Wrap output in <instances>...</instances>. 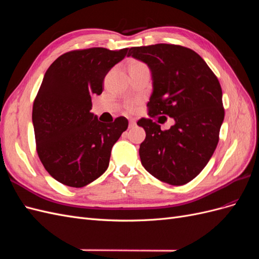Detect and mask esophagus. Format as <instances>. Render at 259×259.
<instances>
[{
	"instance_id": "1",
	"label": "esophagus",
	"mask_w": 259,
	"mask_h": 259,
	"mask_svg": "<svg viewBox=\"0 0 259 259\" xmlns=\"http://www.w3.org/2000/svg\"><path fill=\"white\" fill-rule=\"evenodd\" d=\"M136 125V120L135 119H130V128H132V127H134Z\"/></svg>"
}]
</instances>
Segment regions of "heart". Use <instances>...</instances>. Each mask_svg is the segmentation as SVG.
<instances>
[{
  "instance_id": "b5f03b06",
  "label": "heart",
  "mask_w": 259,
  "mask_h": 259,
  "mask_svg": "<svg viewBox=\"0 0 259 259\" xmlns=\"http://www.w3.org/2000/svg\"><path fill=\"white\" fill-rule=\"evenodd\" d=\"M137 105H138V103L136 100H133V101H130V103L127 104V109L130 111H135L136 109H137Z\"/></svg>"
}]
</instances>
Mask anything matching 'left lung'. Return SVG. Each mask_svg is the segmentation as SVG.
Instances as JSON below:
<instances>
[{
    "mask_svg": "<svg viewBox=\"0 0 259 259\" xmlns=\"http://www.w3.org/2000/svg\"><path fill=\"white\" fill-rule=\"evenodd\" d=\"M127 56L145 62L151 71L149 115L175 121L166 131L151 119L137 122L146 132L139 148L143 166L163 183H189L206 166L218 144L225 117L221 84L200 55L184 46L131 48Z\"/></svg>",
    "mask_w": 259,
    "mask_h": 259,
    "instance_id": "8db88e82",
    "label": "left lung"
}]
</instances>
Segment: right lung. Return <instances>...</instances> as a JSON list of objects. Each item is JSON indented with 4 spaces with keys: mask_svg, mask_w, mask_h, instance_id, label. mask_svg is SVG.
I'll return each instance as SVG.
<instances>
[{
    "mask_svg": "<svg viewBox=\"0 0 259 259\" xmlns=\"http://www.w3.org/2000/svg\"><path fill=\"white\" fill-rule=\"evenodd\" d=\"M128 49L77 50L61 55L48 69L32 109L36 151L57 182L81 188L103 175L111 149L126 131V117L104 124L91 112L92 96L103 93L110 69Z\"/></svg>",
    "mask_w": 259,
    "mask_h": 259,
    "instance_id": "1",
    "label": "right lung"
}]
</instances>
